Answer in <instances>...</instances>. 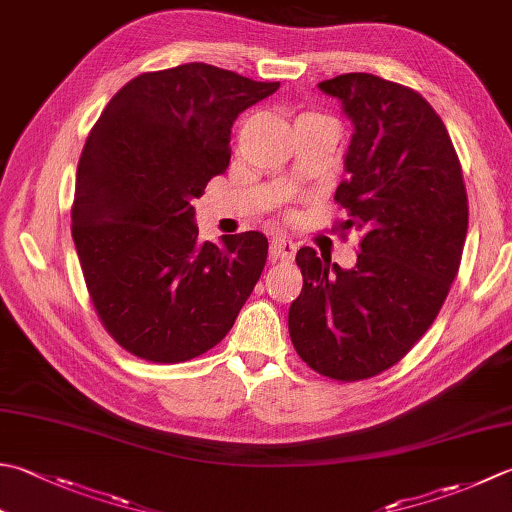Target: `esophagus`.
Wrapping results in <instances>:
<instances>
[{"mask_svg": "<svg viewBox=\"0 0 512 512\" xmlns=\"http://www.w3.org/2000/svg\"><path fill=\"white\" fill-rule=\"evenodd\" d=\"M297 253V246L290 242L288 237H275L273 242H270V255H273L275 259H293Z\"/></svg>", "mask_w": 512, "mask_h": 512, "instance_id": "34e87169", "label": "esophagus"}]
</instances>
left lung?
Returning <instances> with one entry per match:
<instances>
[{
    "label": "left lung",
    "mask_w": 512,
    "mask_h": 512,
    "mask_svg": "<svg viewBox=\"0 0 512 512\" xmlns=\"http://www.w3.org/2000/svg\"><path fill=\"white\" fill-rule=\"evenodd\" d=\"M353 124L339 228L362 233L357 264L297 250L302 293L290 304L297 355L319 375L357 382L397 364L442 308L457 277L468 199L442 119L406 86L368 73L319 84Z\"/></svg>",
    "instance_id": "1"
}]
</instances>
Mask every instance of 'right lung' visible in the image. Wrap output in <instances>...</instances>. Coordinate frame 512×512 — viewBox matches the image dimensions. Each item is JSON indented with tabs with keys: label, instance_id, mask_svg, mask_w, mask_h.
I'll use <instances>...</instances> for the list:
<instances>
[{
	"label": "right lung",
	"instance_id": "add662e5",
	"mask_svg": "<svg viewBox=\"0 0 512 512\" xmlns=\"http://www.w3.org/2000/svg\"><path fill=\"white\" fill-rule=\"evenodd\" d=\"M279 82L210 64L144 73L110 99L77 166L73 242L115 342L155 364L206 353L262 275L257 230L199 239L193 202L230 162V128Z\"/></svg>",
	"mask_w": 512,
	"mask_h": 512
}]
</instances>
